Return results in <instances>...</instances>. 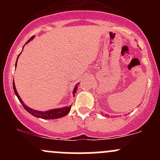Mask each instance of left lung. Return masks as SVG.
<instances>
[{"label":"left lung","mask_w":160,"mask_h":160,"mask_svg":"<svg viewBox=\"0 0 160 160\" xmlns=\"http://www.w3.org/2000/svg\"><path fill=\"white\" fill-rule=\"evenodd\" d=\"M105 117H106V115H105Z\"/></svg>","instance_id":"8db88e82"}]
</instances>
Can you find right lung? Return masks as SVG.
<instances>
[{
    "label": "right lung",
    "mask_w": 160,
    "mask_h": 160,
    "mask_svg": "<svg viewBox=\"0 0 160 160\" xmlns=\"http://www.w3.org/2000/svg\"><path fill=\"white\" fill-rule=\"evenodd\" d=\"M34 36L32 37V38H30L27 41V43H28L30 40H32L33 38H34ZM21 54V53H20ZM20 54L18 56V58L17 59L19 58V56H20ZM16 65H17V60H16ZM79 83L77 84L76 86H75L74 89V91H73V95H74V96L75 95V92H77V89H78V85ZM12 86H13V90H14V92H15V94L16 95V96H17L18 99L19 100V102H21V104H22L23 108H25L26 111L28 112L29 113H31V114L34 116V117H38V118H41V119H45V120H52V119H58V118H61V117H65L68 114V113H69L70 110H71V106H68V107H64V108H56V109H52V110H49V111H36V110H33L32 108H28L27 105H25V104H24V102H22V100L21 98H20V96L18 94L17 91H16V86H15V83H14V80L13 82H12Z\"/></svg>",
    "instance_id": "obj_1"
}]
</instances>
